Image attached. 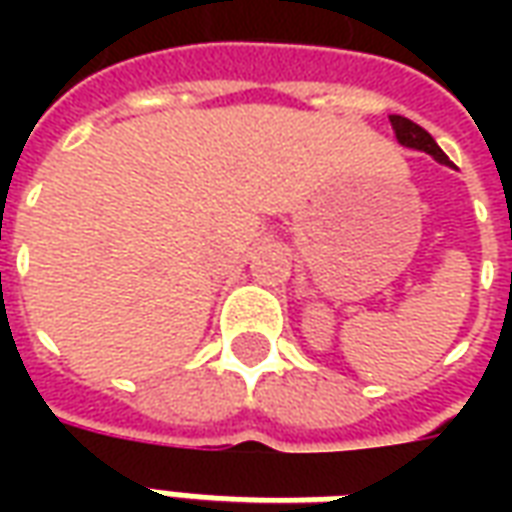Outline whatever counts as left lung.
<instances>
[{
  "label": "left lung",
  "mask_w": 512,
  "mask_h": 512,
  "mask_svg": "<svg viewBox=\"0 0 512 512\" xmlns=\"http://www.w3.org/2000/svg\"><path fill=\"white\" fill-rule=\"evenodd\" d=\"M389 123H392V131H395L397 142L403 147H411V150H422V153H428L433 156L439 164H447L452 167V161L444 156V150L436 145V139L425 131L422 126L417 123H411L408 117H400V115H389Z\"/></svg>",
  "instance_id": "left-lung-1"
}]
</instances>
